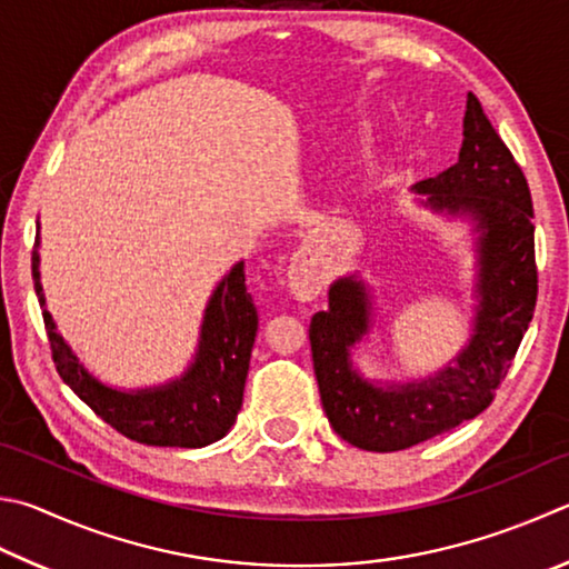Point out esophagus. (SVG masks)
Here are the masks:
<instances>
[{
	"label": "esophagus",
	"mask_w": 569,
	"mask_h": 569,
	"mask_svg": "<svg viewBox=\"0 0 569 569\" xmlns=\"http://www.w3.org/2000/svg\"><path fill=\"white\" fill-rule=\"evenodd\" d=\"M320 271H318V258L311 249H301L291 266H288V288L298 298V301H311L320 293Z\"/></svg>",
	"instance_id": "esophagus-1"
}]
</instances>
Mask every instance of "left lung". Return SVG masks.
<instances>
[{
  "label": "left lung",
  "instance_id": "obj_1",
  "mask_svg": "<svg viewBox=\"0 0 569 569\" xmlns=\"http://www.w3.org/2000/svg\"><path fill=\"white\" fill-rule=\"evenodd\" d=\"M416 189L430 193L432 209L472 213L482 231V301L458 366L398 390L366 383L348 363V348L368 330V296L353 278L333 283L328 311L308 328L330 426L350 446L373 452L406 450L480 416L508 376L537 301L530 186L475 94L465 109L460 159Z\"/></svg>",
  "mask_w": 569,
  "mask_h": 569
}]
</instances>
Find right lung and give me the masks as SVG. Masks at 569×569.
<instances>
[{
    "mask_svg": "<svg viewBox=\"0 0 569 569\" xmlns=\"http://www.w3.org/2000/svg\"><path fill=\"white\" fill-rule=\"evenodd\" d=\"M32 278L39 306L44 308L37 251L32 253ZM41 316L61 380L123 438L159 448H203L231 430L241 410L258 328L243 263L231 268L206 308L201 346L189 373L157 390L121 392L101 386L61 340L49 311Z\"/></svg>",
    "mask_w": 569,
    "mask_h": 569,
    "instance_id": "1",
    "label": "right lung"
}]
</instances>
